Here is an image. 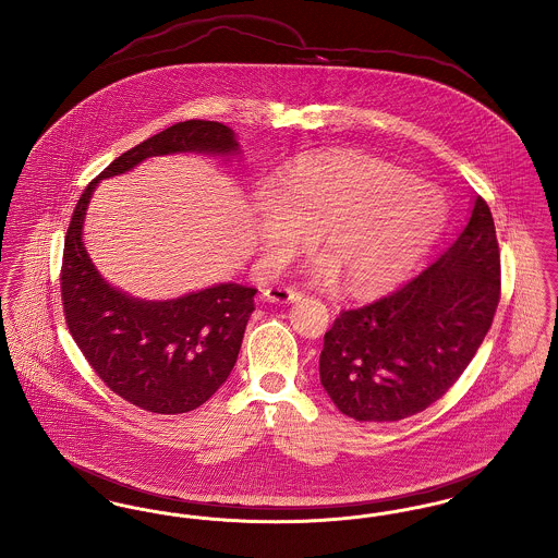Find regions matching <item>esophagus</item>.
<instances>
[{
	"label": "esophagus",
	"mask_w": 558,
	"mask_h": 558,
	"mask_svg": "<svg viewBox=\"0 0 558 558\" xmlns=\"http://www.w3.org/2000/svg\"><path fill=\"white\" fill-rule=\"evenodd\" d=\"M264 296L269 303H294L301 299V292L291 287H267Z\"/></svg>",
	"instance_id": "obj_1"
}]
</instances>
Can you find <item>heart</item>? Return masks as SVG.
<instances>
[{
  "label": "heart",
  "instance_id": "b5f03b06",
  "mask_svg": "<svg viewBox=\"0 0 558 558\" xmlns=\"http://www.w3.org/2000/svg\"><path fill=\"white\" fill-rule=\"evenodd\" d=\"M255 230L267 262L291 259L316 232L324 255L316 280L345 278L347 291H383L399 282L439 234L441 194L387 160L330 150L296 160L276 186L255 196Z\"/></svg>",
  "mask_w": 558,
  "mask_h": 558
}]
</instances>
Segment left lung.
Listing matches in <instances>:
<instances>
[{"label": "left lung", "mask_w": 558, "mask_h": 558, "mask_svg": "<svg viewBox=\"0 0 558 558\" xmlns=\"http://www.w3.org/2000/svg\"><path fill=\"white\" fill-rule=\"evenodd\" d=\"M500 301L494 217L475 196L469 223L423 274L324 335L319 383L360 423H393L441 398L475 357Z\"/></svg>", "instance_id": "1"}]
</instances>
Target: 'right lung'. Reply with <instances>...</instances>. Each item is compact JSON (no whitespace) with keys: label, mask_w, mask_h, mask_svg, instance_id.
<instances>
[{"label":"right lung","mask_w":558,"mask_h":558,"mask_svg":"<svg viewBox=\"0 0 558 558\" xmlns=\"http://www.w3.org/2000/svg\"><path fill=\"white\" fill-rule=\"evenodd\" d=\"M178 153L236 157V133L217 121L167 128L112 160L81 194L64 239L60 291L66 326L108 389L155 414H184L226 383L239 360L257 289L221 282L178 299L148 301L110 287L83 244L96 186L142 160Z\"/></svg>","instance_id":"1"}]
</instances>
